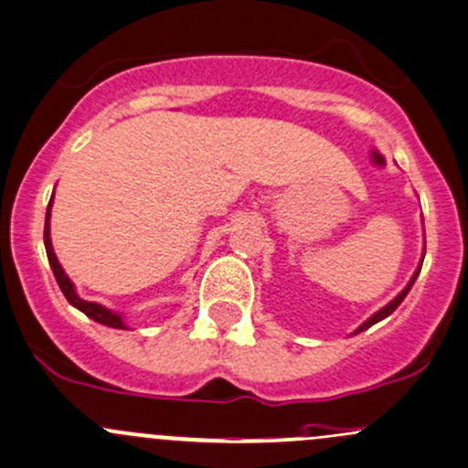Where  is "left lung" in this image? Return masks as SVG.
I'll return each instance as SVG.
<instances>
[{
  "instance_id": "1",
  "label": "left lung",
  "mask_w": 468,
  "mask_h": 468,
  "mask_svg": "<svg viewBox=\"0 0 468 468\" xmlns=\"http://www.w3.org/2000/svg\"><path fill=\"white\" fill-rule=\"evenodd\" d=\"M424 253H426V250H424ZM420 271H421V264H420V269H417V271H415V275H412V280H410V282H408V287H406V289H403V292L399 293V296H397L395 300H392V303H388V304H386V307H383V309H381V312H377V314H375V316H372V318H370V321H366V323H363V324H361V327H358V329H356V332H363V329L372 327V324H375V323H378V321H383V318H386V316H390V314H392V312H395V309H397V307H399V304L403 303V298H406V296H408V292H410V287H412V284H415V280H417V275H420Z\"/></svg>"
}]
</instances>
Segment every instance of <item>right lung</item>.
Wrapping results in <instances>:
<instances>
[{
	"mask_svg": "<svg viewBox=\"0 0 468 468\" xmlns=\"http://www.w3.org/2000/svg\"><path fill=\"white\" fill-rule=\"evenodd\" d=\"M48 215H51V201H48V208H47V219H44V247H47V258H48V264H51L53 269V275H56L58 284H60L62 293H65V298L69 303L73 304V307L80 309L82 314H87V316L91 318V321L101 323V324H107V327H116V329H127L125 323H122V318L118 316V314L110 312V309L101 307V304L96 303H87V300L78 298V293L73 292V284L71 280L67 278L65 271H62L60 262H58L56 253H53V247H51V238H48Z\"/></svg>",
	"mask_w": 468,
	"mask_h": 468,
	"instance_id": "1",
	"label": "right lung"
}]
</instances>
